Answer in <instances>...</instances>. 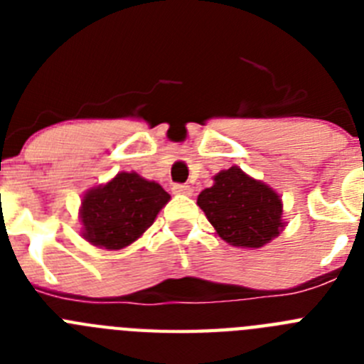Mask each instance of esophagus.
I'll use <instances>...</instances> for the list:
<instances>
[{"mask_svg":"<svg viewBox=\"0 0 364 364\" xmlns=\"http://www.w3.org/2000/svg\"><path fill=\"white\" fill-rule=\"evenodd\" d=\"M173 193H176V195H193V189L191 186H186V184H175L173 186Z\"/></svg>","mask_w":364,"mask_h":364,"instance_id":"1","label":"esophagus"}]
</instances>
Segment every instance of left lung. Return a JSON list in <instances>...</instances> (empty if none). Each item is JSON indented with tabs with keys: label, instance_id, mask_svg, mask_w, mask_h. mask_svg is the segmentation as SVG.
I'll use <instances>...</instances> for the list:
<instances>
[{
	"label": "left lung",
	"instance_id": "1",
	"mask_svg": "<svg viewBox=\"0 0 364 364\" xmlns=\"http://www.w3.org/2000/svg\"><path fill=\"white\" fill-rule=\"evenodd\" d=\"M213 186L198 195L218 237L240 247H262L284 228L282 202L277 193L260 180L233 166L213 176Z\"/></svg>",
	"mask_w": 364,
	"mask_h": 364
}]
</instances>
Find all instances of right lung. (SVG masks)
<instances>
[{"label":"right lung","mask_w":364,"mask_h":364,"mask_svg":"<svg viewBox=\"0 0 364 364\" xmlns=\"http://www.w3.org/2000/svg\"><path fill=\"white\" fill-rule=\"evenodd\" d=\"M169 198L156 182L136 173H118L85 193L80 210L82 237L92 246L122 250L142 237Z\"/></svg>","instance_id":"right-lung-1"}]
</instances>
